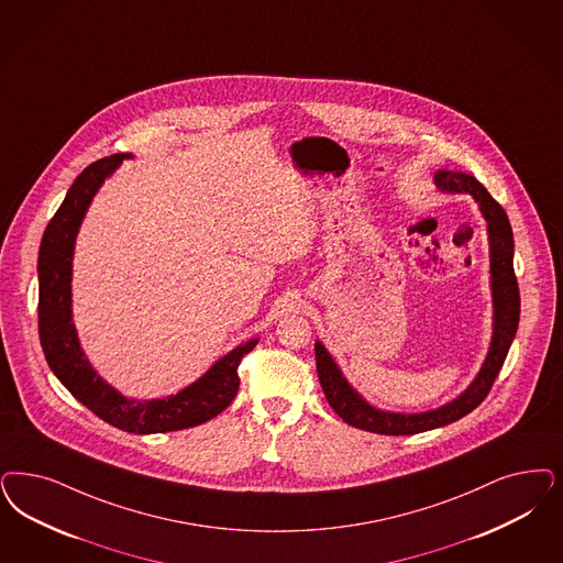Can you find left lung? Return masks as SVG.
Returning a JSON list of instances; mask_svg holds the SVG:
<instances>
[{
	"instance_id": "obj_1",
	"label": "left lung",
	"mask_w": 563,
	"mask_h": 563,
	"mask_svg": "<svg viewBox=\"0 0 563 563\" xmlns=\"http://www.w3.org/2000/svg\"><path fill=\"white\" fill-rule=\"evenodd\" d=\"M434 185L441 194L472 195L478 203V210L486 220L488 233V264H490V297H493V334L486 351L485 362L476 378L462 390L455 399L446 401L441 408L406 413L387 411L368 404L350 380L343 376L339 364L330 355L322 341H316V368L322 390L334 409L350 427L368 430L376 434H418L432 428L446 427L485 401L499 369L504 366L507 351L514 343L518 322H520V291L514 272V233L504 208L490 197L485 187L472 175L437 170Z\"/></svg>"
}]
</instances>
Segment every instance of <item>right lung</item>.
I'll list each match as a JSON object with an SVG mask.
<instances>
[{
	"label": "right lung",
	"instance_id": "right-lung-1",
	"mask_svg": "<svg viewBox=\"0 0 563 563\" xmlns=\"http://www.w3.org/2000/svg\"><path fill=\"white\" fill-rule=\"evenodd\" d=\"M133 154H114L87 166L56 216L49 220L40 247V339L45 360L59 383L103 422L135 432L155 434L197 427L229 408L239 390V362L257 345V336L216 360L189 387L159 399H133L106 383L80 347L73 322V260L75 243L93 197Z\"/></svg>",
	"mask_w": 563,
	"mask_h": 563
}]
</instances>
